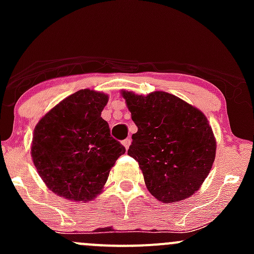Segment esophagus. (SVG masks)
I'll list each match as a JSON object with an SVG mask.
<instances>
[{"mask_svg": "<svg viewBox=\"0 0 254 254\" xmlns=\"http://www.w3.org/2000/svg\"><path fill=\"white\" fill-rule=\"evenodd\" d=\"M130 143H131V139H130V137H127V139L123 140V145H124V147L127 148H127H129Z\"/></svg>", "mask_w": 254, "mask_h": 254, "instance_id": "34e87169", "label": "esophagus"}]
</instances>
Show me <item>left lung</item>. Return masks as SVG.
<instances>
[{
	"mask_svg": "<svg viewBox=\"0 0 254 254\" xmlns=\"http://www.w3.org/2000/svg\"><path fill=\"white\" fill-rule=\"evenodd\" d=\"M122 94L137 127L127 155L139 162L148 191L162 203L189 198L205 181L216 153L204 113L167 92Z\"/></svg>",
	"mask_w": 254,
	"mask_h": 254,
	"instance_id": "1",
	"label": "left lung"
}]
</instances>
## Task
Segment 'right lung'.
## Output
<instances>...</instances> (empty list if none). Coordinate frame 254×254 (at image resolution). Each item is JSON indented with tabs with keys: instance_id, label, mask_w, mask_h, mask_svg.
I'll return each mask as SVG.
<instances>
[{
	"instance_id": "add662e5",
	"label": "right lung",
	"mask_w": 254,
	"mask_h": 254,
	"mask_svg": "<svg viewBox=\"0 0 254 254\" xmlns=\"http://www.w3.org/2000/svg\"><path fill=\"white\" fill-rule=\"evenodd\" d=\"M108 96L81 89L49 111L34 129L33 163L48 188L63 198L91 201L101 194L125 147L101 117Z\"/></svg>"
}]
</instances>
